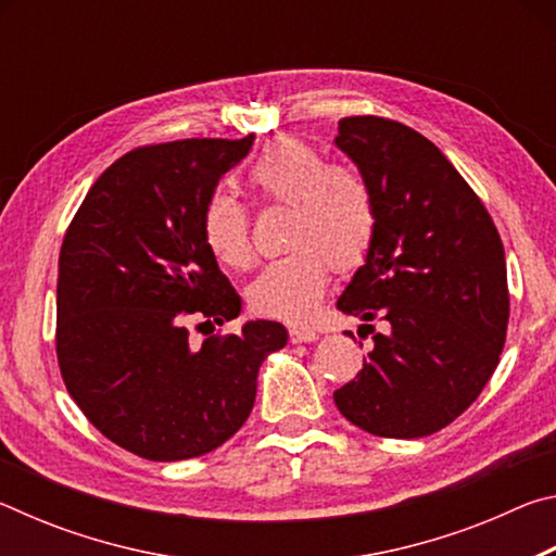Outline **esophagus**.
I'll use <instances>...</instances> for the list:
<instances>
[{"mask_svg":"<svg viewBox=\"0 0 556 556\" xmlns=\"http://www.w3.org/2000/svg\"><path fill=\"white\" fill-rule=\"evenodd\" d=\"M316 338H318V333L312 331V328H289L291 343H314Z\"/></svg>","mask_w":556,"mask_h":556,"instance_id":"esophagus-1","label":"esophagus"}]
</instances>
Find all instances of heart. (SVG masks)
Instances as JSON below:
<instances>
[{
	"mask_svg": "<svg viewBox=\"0 0 556 556\" xmlns=\"http://www.w3.org/2000/svg\"><path fill=\"white\" fill-rule=\"evenodd\" d=\"M248 181L265 203L289 205L291 248L250 285L252 312L289 324L312 321L331 281V265L351 271L368 255L378 225L372 188L353 166L326 164L316 147L296 137H277L262 149ZM201 235L225 267L244 269L255 260L250 213L228 193L205 199Z\"/></svg>",
	"mask_w": 556,
	"mask_h": 556,
	"instance_id": "b5f03b06",
	"label": "heart"
}]
</instances>
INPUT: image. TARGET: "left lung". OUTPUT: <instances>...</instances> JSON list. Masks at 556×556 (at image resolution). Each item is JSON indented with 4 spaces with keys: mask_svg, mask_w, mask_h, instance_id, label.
<instances>
[{
    "mask_svg": "<svg viewBox=\"0 0 556 556\" xmlns=\"http://www.w3.org/2000/svg\"><path fill=\"white\" fill-rule=\"evenodd\" d=\"M336 144L378 211L368 257L338 308L384 328L355 380L333 392L336 407L375 437H429L476 402L501 363L510 318L503 240L473 188L419 131L355 115L338 122Z\"/></svg>",
    "mask_w": 556,
    "mask_h": 556,
    "instance_id": "left-lung-1",
    "label": "left lung"
}]
</instances>
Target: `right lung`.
<instances>
[{
    "label": "right lung",
    "instance_id": "obj_1",
    "mask_svg": "<svg viewBox=\"0 0 556 556\" xmlns=\"http://www.w3.org/2000/svg\"><path fill=\"white\" fill-rule=\"evenodd\" d=\"M242 139L137 147L105 168L65 230L55 289V355L90 425L149 460L225 444L250 417L260 365L285 326L188 341V318L225 324L240 296L201 235L220 176L248 156Z\"/></svg>",
    "mask_w": 556,
    "mask_h": 556
}]
</instances>
